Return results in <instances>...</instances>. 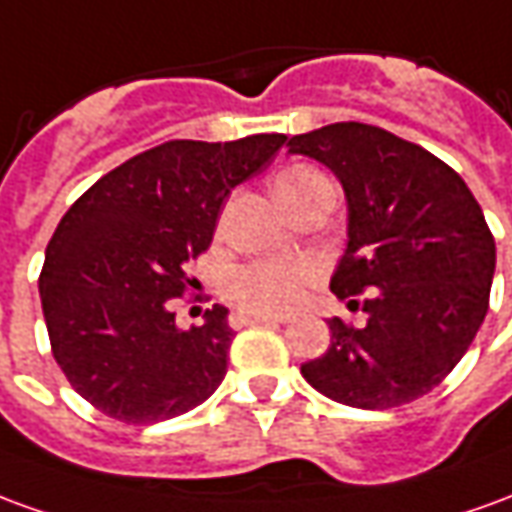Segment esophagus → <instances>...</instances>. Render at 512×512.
<instances>
[{"instance_id":"34e87169","label":"esophagus","mask_w":512,"mask_h":512,"mask_svg":"<svg viewBox=\"0 0 512 512\" xmlns=\"http://www.w3.org/2000/svg\"><path fill=\"white\" fill-rule=\"evenodd\" d=\"M249 324H285L282 316H260V313H235L232 327H249Z\"/></svg>"}]
</instances>
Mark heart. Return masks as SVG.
<instances>
[{
	"mask_svg": "<svg viewBox=\"0 0 512 512\" xmlns=\"http://www.w3.org/2000/svg\"><path fill=\"white\" fill-rule=\"evenodd\" d=\"M321 177L310 166H293L277 177V191ZM321 277V263L313 257H266L232 268L224 280V296L246 313L280 316L305 302L307 288Z\"/></svg>",
	"mask_w": 512,
	"mask_h": 512,
	"instance_id": "b5f03b06",
	"label": "heart"
}]
</instances>
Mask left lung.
<instances>
[{
  "mask_svg": "<svg viewBox=\"0 0 512 512\" xmlns=\"http://www.w3.org/2000/svg\"><path fill=\"white\" fill-rule=\"evenodd\" d=\"M288 152L324 163L346 194L349 244L332 293H371L366 327L330 318V346L302 363V377L360 410L430 393L488 313L496 244L480 202L441 157L360 121L293 135Z\"/></svg>",
  "mask_w": 512,
  "mask_h": 512,
  "instance_id": "obj_1",
  "label": "left lung"
}]
</instances>
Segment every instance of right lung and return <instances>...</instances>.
<instances>
[{
  "instance_id": "right-lung-1",
  "label": "right lung",
  "mask_w": 512,
  "mask_h": 512,
  "mask_svg": "<svg viewBox=\"0 0 512 512\" xmlns=\"http://www.w3.org/2000/svg\"><path fill=\"white\" fill-rule=\"evenodd\" d=\"M285 135L227 144L166 141L107 171L60 219L41 268V307L71 388L124 424L202 405L227 374V307L180 330L174 302L194 285L235 185L266 169Z\"/></svg>"
}]
</instances>
